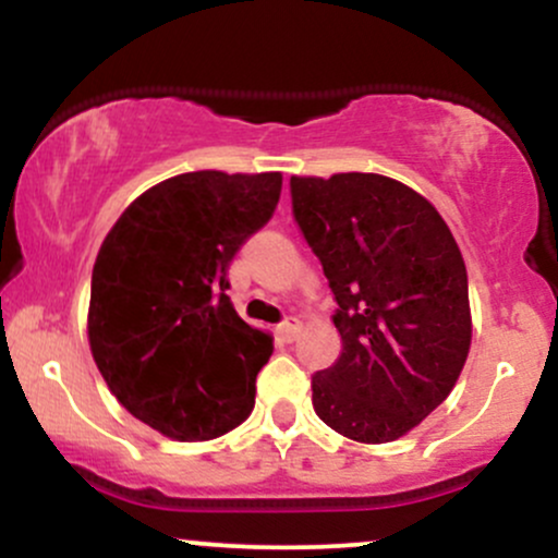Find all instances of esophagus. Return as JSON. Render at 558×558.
I'll use <instances>...</instances> for the list:
<instances>
[{
    "mask_svg": "<svg viewBox=\"0 0 558 558\" xmlns=\"http://www.w3.org/2000/svg\"><path fill=\"white\" fill-rule=\"evenodd\" d=\"M296 332H299V319H296V317H286L283 323L278 325V336H280V341L291 343L293 338H296Z\"/></svg>",
    "mask_w": 558,
    "mask_h": 558,
    "instance_id": "1",
    "label": "esophagus"
}]
</instances>
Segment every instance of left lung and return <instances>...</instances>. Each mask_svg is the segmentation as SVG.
<instances>
[{
	"mask_svg": "<svg viewBox=\"0 0 558 558\" xmlns=\"http://www.w3.org/2000/svg\"><path fill=\"white\" fill-rule=\"evenodd\" d=\"M293 220L336 299L341 356L312 375L317 417L388 444L446 401L470 351L466 267L438 209L393 178H291Z\"/></svg>",
	"mask_w": 558,
	"mask_h": 558,
	"instance_id": "8db88e82",
	"label": "left lung"
}]
</instances>
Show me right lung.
Listing matches in <instances>:
<instances>
[{
    "label": "right lung",
    "mask_w": 558,
    "mask_h": 558,
    "mask_svg": "<svg viewBox=\"0 0 558 558\" xmlns=\"http://www.w3.org/2000/svg\"><path fill=\"white\" fill-rule=\"evenodd\" d=\"M280 189V172H183L144 191L101 243L94 362L128 412L168 438L209 440L252 414L272 338L235 315L228 267Z\"/></svg>",
    "instance_id": "add662e5"
}]
</instances>
